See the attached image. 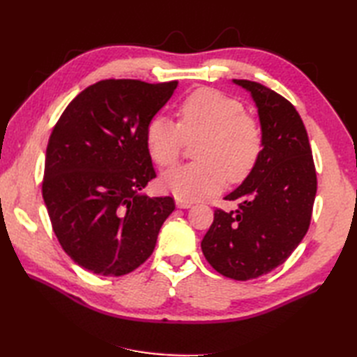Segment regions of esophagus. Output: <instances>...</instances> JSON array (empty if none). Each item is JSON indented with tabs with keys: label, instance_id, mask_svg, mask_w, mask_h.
Returning a JSON list of instances; mask_svg holds the SVG:
<instances>
[{
	"label": "esophagus",
	"instance_id": "1",
	"mask_svg": "<svg viewBox=\"0 0 357 357\" xmlns=\"http://www.w3.org/2000/svg\"><path fill=\"white\" fill-rule=\"evenodd\" d=\"M176 207H178V208H190V207H192V202L176 199Z\"/></svg>",
	"mask_w": 357,
	"mask_h": 357
}]
</instances>
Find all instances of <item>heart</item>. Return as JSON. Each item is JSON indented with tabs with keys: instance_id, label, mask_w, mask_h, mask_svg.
Here are the masks:
<instances>
[{
	"instance_id": "b5f03b06",
	"label": "heart",
	"mask_w": 357,
	"mask_h": 357,
	"mask_svg": "<svg viewBox=\"0 0 357 357\" xmlns=\"http://www.w3.org/2000/svg\"><path fill=\"white\" fill-rule=\"evenodd\" d=\"M178 124L162 115L146 127V147L161 167L176 164L185 141L196 142V162L161 178L165 192L181 201L207 198L221 190L225 176L236 184L248 178L262 153V132L239 101L213 89H198L179 104Z\"/></svg>"
}]
</instances>
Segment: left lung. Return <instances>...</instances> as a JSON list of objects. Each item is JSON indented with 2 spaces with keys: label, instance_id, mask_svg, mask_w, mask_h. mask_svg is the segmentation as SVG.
Wrapping results in <instances>:
<instances>
[{
  "label": "left lung",
  "instance_id": "1",
  "mask_svg": "<svg viewBox=\"0 0 357 357\" xmlns=\"http://www.w3.org/2000/svg\"><path fill=\"white\" fill-rule=\"evenodd\" d=\"M233 82L256 104L262 153L244 183L225 196L238 202V210H215L201 248L222 276L248 280L284 264L304 239L317 179L305 126L294 105L259 82Z\"/></svg>",
  "mask_w": 357,
  "mask_h": 357
}]
</instances>
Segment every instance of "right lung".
Here are the masks:
<instances>
[{
	"instance_id": "obj_1",
	"label": "right lung",
	"mask_w": 357,
	"mask_h": 357,
	"mask_svg": "<svg viewBox=\"0 0 357 357\" xmlns=\"http://www.w3.org/2000/svg\"><path fill=\"white\" fill-rule=\"evenodd\" d=\"M176 87L178 81L104 79L82 90L53 127L44 204L64 252L95 275L138 268L174 210L170 196L141 192L156 178L146 127Z\"/></svg>"
}]
</instances>
